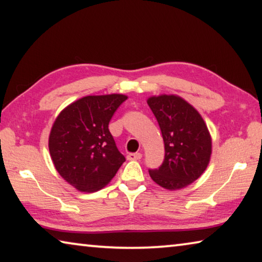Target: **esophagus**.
Here are the masks:
<instances>
[{
    "instance_id": "1",
    "label": "esophagus",
    "mask_w": 262,
    "mask_h": 262,
    "mask_svg": "<svg viewBox=\"0 0 262 262\" xmlns=\"http://www.w3.org/2000/svg\"><path fill=\"white\" fill-rule=\"evenodd\" d=\"M127 158L129 159V161H140L142 158V154L141 152H135V154H129L127 156Z\"/></svg>"
}]
</instances>
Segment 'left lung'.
<instances>
[{"label":"left lung","mask_w":262,"mask_h":262,"mask_svg":"<svg viewBox=\"0 0 262 262\" xmlns=\"http://www.w3.org/2000/svg\"><path fill=\"white\" fill-rule=\"evenodd\" d=\"M147 103L161 127L165 145L163 164L149 174L165 189L187 187L200 178L210 162L209 129L199 111L178 95L151 96Z\"/></svg>","instance_id":"obj_1"}]
</instances>
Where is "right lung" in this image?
Segmentation results:
<instances>
[{"label":"right lung","instance_id":"1","mask_svg":"<svg viewBox=\"0 0 262 262\" xmlns=\"http://www.w3.org/2000/svg\"><path fill=\"white\" fill-rule=\"evenodd\" d=\"M128 97L121 94L86 96L57 115L48 137L56 171L79 192L105 187L126 161L119 152L108 123Z\"/></svg>","mask_w":262,"mask_h":262}]
</instances>
